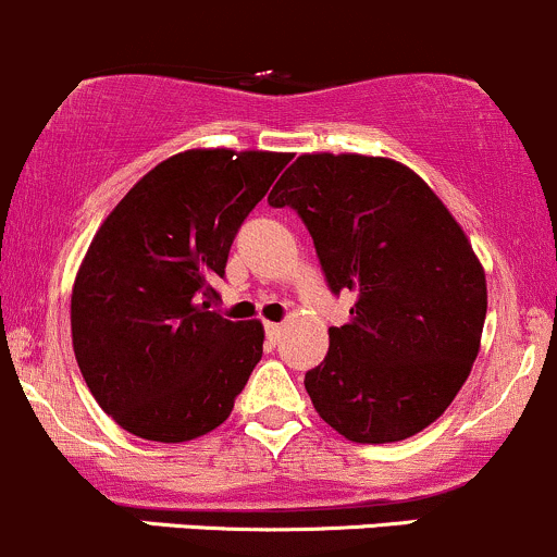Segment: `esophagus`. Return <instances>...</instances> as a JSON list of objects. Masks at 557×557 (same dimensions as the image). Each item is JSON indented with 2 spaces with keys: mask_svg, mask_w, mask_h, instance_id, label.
<instances>
[{
  "mask_svg": "<svg viewBox=\"0 0 557 557\" xmlns=\"http://www.w3.org/2000/svg\"><path fill=\"white\" fill-rule=\"evenodd\" d=\"M281 332H284V330H281V324H273V321H268V324H265V335H268V341H271V343L281 341Z\"/></svg>",
  "mask_w": 557,
  "mask_h": 557,
  "instance_id": "34e87169",
  "label": "esophagus"
}]
</instances>
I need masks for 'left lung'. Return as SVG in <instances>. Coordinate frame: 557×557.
I'll return each mask as SVG.
<instances>
[{"instance_id":"8db88e82","label":"left lung","mask_w":557,"mask_h":557,"mask_svg":"<svg viewBox=\"0 0 557 557\" xmlns=\"http://www.w3.org/2000/svg\"><path fill=\"white\" fill-rule=\"evenodd\" d=\"M311 233L332 295L357 297L330 326L306 392L351 443H397L437 421L467 381L485 324V273L467 236L403 163L300 154L268 195Z\"/></svg>"}]
</instances>
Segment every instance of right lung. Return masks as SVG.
<instances>
[{
  "label": "right lung",
  "instance_id": "right-lung-1",
  "mask_svg": "<svg viewBox=\"0 0 557 557\" xmlns=\"http://www.w3.org/2000/svg\"><path fill=\"white\" fill-rule=\"evenodd\" d=\"M289 163L278 152L187 150L154 165L96 233L72 292L79 372L107 416L187 443L231 416L262 359L260 321L209 311L211 281L249 211Z\"/></svg>",
  "mask_w": 557,
  "mask_h": 557
}]
</instances>
